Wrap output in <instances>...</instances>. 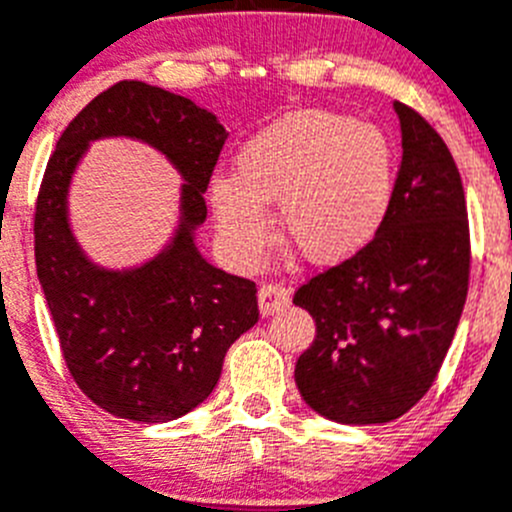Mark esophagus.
I'll return each instance as SVG.
<instances>
[{
  "label": "esophagus",
  "mask_w": 512,
  "mask_h": 512,
  "mask_svg": "<svg viewBox=\"0 0 512 512\" xmlns=\"http://www.w3.org/2000/svg\"><path fill=\"white\" fill-rule=\"evenodd\" d=\"M257 300H260L262 315H272V312L290 305V287L280 285V282H267V285H262L260 292H257Z\"/></svg>",
  "instance_id": "34e87169"
}]
</instances>
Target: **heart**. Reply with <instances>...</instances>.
Masks as SVG:
<instances>
[{
  "label": "heart",
  "instance_id": "b5f03b06",
  "mask_svg": "<svg viewBox=\"0 0 512 512\" xmlns=\"http://www.w3.org/2000/svg\"><path fill=\"white\" fill-rule=\"evenodd\" d=\"M237 175L210 185L222 242L242 265L275 235L267 202H280L285 235L317 265L365 250L388 222L398 192L393 142L375 124L330 109H297L240 147Z\"/></svg>",
  "mask_w": 512,
  "mask_h": 512
}]
</instances>
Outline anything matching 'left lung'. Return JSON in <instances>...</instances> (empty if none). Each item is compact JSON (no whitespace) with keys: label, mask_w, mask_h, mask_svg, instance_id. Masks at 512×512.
<instances>
[{"label":"left lung","mask_w":512,"mask_h":512,"mask_svg":"<svg viewBox=\"0 0 512 512\" xmlns=\"http://www.w3.org/2000/svg\"><path fill=\"white\" fill-rule=\"evenodd\" d=\"M403 162L393 212L350 260L312 277L295 305L317 335L295 365L302 400L345 425L390 423L435 382L468 295L470 232L453 155L395 102Z\"/></svg>","instance_id":"left-lung-1"}]
</instances>
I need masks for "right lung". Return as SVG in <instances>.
<instances>
[{"mask_svg": "<svg viewBox=\"0 0 512 512\" xmlns=\"http://www.w3.org/2000/svg\"><path fill=\"white\" fill-rule=\"evenodd\" d=\"M107 136L145 141L183 177L171 242L124 271L83 255L66 210L78 160ZM225 140L205 107L132 79L97 94L49 157L34 212L37 277L74 382L114 418L170 423L195 410L215 390L232 342L260 317L255 282L217 270L195 242Z\"/></svg>", "mask_w": 512, "mask_h": 512, "instance_id": "right-lung-1", "label": "right lung"}]
</instances>
